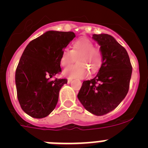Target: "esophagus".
I'll return each instance as SVG.
<instances>
[{
  "instance_id": "esophagus-1",
  "label": "esophagus",
  "mask_w": 148,
  "mask_h": 148,
  "mask_svg": "<svg viewBox=\"0 0 148 148\" xmlns=\"http://www.w3.org/2000/svg\"><path fill=\"white\" fill-rule=\"evenodd\" d=\"M72 81H73V79H72V78H68V79H67L68 84H70V82H72Z\"/></svg>"
}]
</instances>
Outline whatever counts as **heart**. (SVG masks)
Here are the masks:
<instances>
[{
    "mask_svg": "<svg viewBox=\"0 0 148 148\" xmlns=\"http://www.w3.org/2000/svg\"><path fill=\"white\" fill-rule=\"evenodd\" d=\"M94 47L91 40L83 38L73 43L71 50L64 49L60 58L61 66H70L75 58L77 64L65 69L63 74L70 78H84L89 75V71L92 74L97 73L102 64L103 57L100 51Z\"/></svg>",
    "mask_w": 148,
    "mask_h": 148,
    "instance_id": "1",
    "label": "heart"
}]
</instances>
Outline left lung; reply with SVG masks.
<instances>
[{"mask_svg":"<svg viewBox=\"0 0 148 148\" xmlns=\"http://www.w3.org/2000/svg\"><path fill=\"white\" fill-rule=\"evenodd\" d=\"M101 46L102 64L96 76L84 81L78 99L84 108L95 116L113 110L127 94L132 65L126 49L108 34L92 35Z\"/></svg>","mask_w":148,"mask_h":148,"instance_id":"8db88e82","label":"left lung"}]
</instances>
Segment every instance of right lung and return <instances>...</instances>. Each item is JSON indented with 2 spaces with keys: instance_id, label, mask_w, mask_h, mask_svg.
<instances>
[{
  "instance_id": "obj_1",
  "label": "right lung",
  "mask_w": 148,
  "mask_h": 148,
  "mask_svg": "<svg viewBox=\"0 0 148 148\" xmlns=\"http://www.w3.org/2000/svg\"><path fill=\"white\" fill-rule=\"evenodd\" d=\"M75 37L73 32L48 31L30 41L23 51L15 71V84L18 101L29 116L44 118L56 108L67 79L50 78L61 72V53Z\"/></svg>"
}]
</instances>
